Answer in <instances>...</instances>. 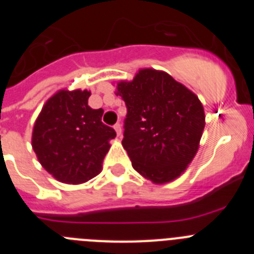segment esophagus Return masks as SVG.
I'll return each instance as SVG.
<instances>
[{
  "label": "esophagus",
  "mask_w": 254,
  "mask_h": 254,
  "mask_svg": "<svg viewBox=\"0 0 254 254\" xmlns=\"http://www.w3.org/2000/svg\"><path fill=\"white\" fill-rule=\"evenodd\" d=\"M114 129H116L118 137H121V136H122V126H121L120 123H117V125H114Z\"/></svg>",
  "instance_id": "1"
}]
</instances>
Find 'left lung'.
<instances>
[{"mask_svg": "<svg viewBox=\"0 0 254 254\" xmlns=\"http://www.w3.org/2000/svg\"><path fill=\"white\" fill-rule=\"evenodd\" d=\"M127 107L122 145L132 167L156 185L178 178L193 160L205 128V112L194 93L169 73L140 69L117 84Z\"/></svg>", "mask_w": 254, "mask_h": 254, "instance_id": "obj_1", "label": "left lung"}]
</instances>
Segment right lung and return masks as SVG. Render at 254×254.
I'll use <instances>...</instances> for the list:
<instances>
[{"mask_svg": "<svg viewBox=\"0 0 254 254\" xmlns=\"http://www.w3.org/2000/svg\"><path fill=\"white\" fill-rule=\"evenodd\" d=\"M87 90H60L35 121L31 146L42 167L57 181L78 185L102 170L116 131L102 122L103 109L87 105Z\"/></svg>", "mask_w": 254, "mask_h": 254, "instance_id": "add662e5", "label": "right lung"}]
</instances>
